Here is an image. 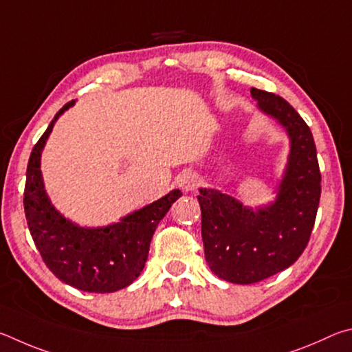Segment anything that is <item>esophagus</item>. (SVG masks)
<instances>
[{
    "instance_id": "obj_1",
    "label": "esophagus",
    "mask_w": 352,
    "mask_h": 352,
    "mask_svg": "<svg viewBox=\"0 0 352 352\" xmlns=\"http://www.w3.org/2000/svg\"><path fill=\"white\" fill-rule=\"evenodd\" d=\"M199 176L195 171H182L177 176V186H179L184 192H193V190L199 186Z\"/></svg>"
}]
</instances>
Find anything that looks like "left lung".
Returning <instances> with one entry per match:
<instances>
[{
  "label": "left lung",
  "instance_id": "8db88e82",
  "mask_svg": "<svg viewBox=\"0 0 352 352\" xmlns=\"http://www.w3.org/2000/svg\"><path fill=\"white\" fill-rule=\"evenodd\" d=\"M258 108L275 117L291 138L287 168L274 204L258 210L218 190H199L201 233L208 267L226 281L252 285L298 260L316 223L322 175L307 123L285 98L250 89Z\"/></svg>",
  "mask_w": 352,
  "mask_h": 352
}]
</instances>
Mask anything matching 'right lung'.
<instances>
[{
    "instance_id": "1",
    "label": "right lung",
    "mask_w": 352,
    "mask_h": 352,
    "mask_svg": "<svg viewBox=\"0 0 352 352\" xmlns=\"http://www.w3.org/2000/svg\"><path fill=\"white\" fill-rule=\"evenodd\" d=\"M72 104L74 100L67 102L55 114L32 148L24 186V213L43 261L58 280L85 292H116L140 275L153 233L181 192L173 190L120 223L98 229H85L61 217L45 192L40 157L55 120Z\"/></svg>"
}]
</instances>
